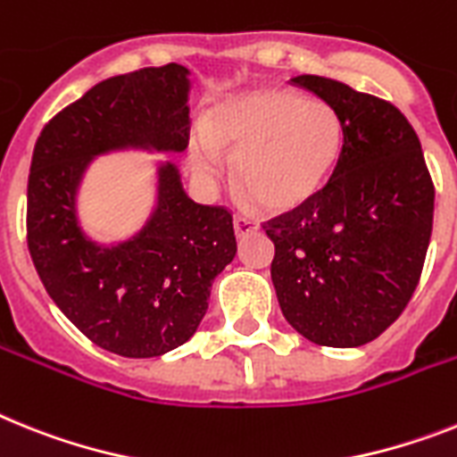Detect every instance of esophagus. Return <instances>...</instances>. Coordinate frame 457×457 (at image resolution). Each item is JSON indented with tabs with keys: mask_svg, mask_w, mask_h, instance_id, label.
<instances>
[{
	"mask_svg": "<svg viewBox=\"0 0 457 457\" xmlns=\"http://www.w3.org/2000/svg\"><path fill=\"white\" fill-rule=\"evenodd\" d=\"M235 232L239 239H244V237L253 235V232H258V222L251 220V218H244V216H237L235 218Z\"/></svg>",
	"mask_w": 457,
	"mask_h": 457,
	"instance_id": "34e87169",
	"label": "esophagus"
}]
</instances>
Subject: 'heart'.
<instances>
[{"mask_svg":"<svg viewBox=\"0 0 457 457\" xmlns=\"http://www.w3.org/2000/svg\"><path fill=\"white\" fill-rule=\"evenodd\" d=\"M344 148V122L323 99L287 86H260L218 102L187 144L199 176L211 179L232 153V179L267 213L309 204L328 183Z\"/></svg>","mask_w":457,"mask_h":457,"instance_id":"obj_1","label":"heart"}]
</instances>
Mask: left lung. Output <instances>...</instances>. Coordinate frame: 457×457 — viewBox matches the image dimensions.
<instances>
[{"label":"left lung","mask_w":457,"mask_h":457,"mask_svg":"<svg viewBox=\"0 0 457 457\" xmlns=\"http://www.w3.org/2000/svg\"><path fill=\"white\" fill-rule=\"evenodd\" d=\"M295 86L335 106L344 148L328 186L262 228L286 320L332 348L370 344L411 300L430 246L435 186L418 134L397 106L325 76Z\"/></svg>","instance_id":"1"}]
</instances>
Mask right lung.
I'll return each instance as SVG.
<instances>
[{"label": "right lung", "instance_id": "add662e5", "mask_svg": "<svg viewBox=\"0 0 457 457\" xmlns=\"http://www.w3.org/2000/svg\"><path fill=\"white\" fill-rule=\"evenodd\" d=\"M183 64L113 76L53 118L27 181V246L46 293L90 341L122 358H157L186 344L209 309L211 283L237 255L232 213L197 204L174 162L157 164L155 209L120 244L83 232L76 195L111 151L181 153L190 137Z\"/></svg>", "mask_w": 457, "mask_h": 457}]
</instances>
